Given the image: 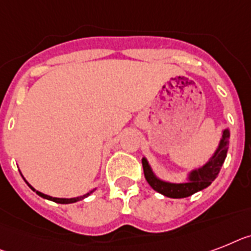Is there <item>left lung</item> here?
<instances>
[{
	"label": "left lung",
	"instance_id": "obj_1",
	"mask_svg": "<svg viewBox=\"0 0 251 251\" xmlns=\"http://www.w3.org/2000/svg\"><path fill=\"white\" fill-rule=\"evenodd\" d=\"M228 144L229 129L226 128V129L222 130V137H221L218 148L214 151L212 158L209 159L202 167L190 172L187 182H185V183H172V182L163 181V179L155 176L150 164H149L148 159L142 158L145 178L155 191L161 194V195L167 196V198H188V196L194 195L195 192L201 191V190L212 185V182L219 175V171H221V168L225 163V159L227 156V150H228Z\"/></svg>",
	"mask_w": 251,
	"mask_h": 251
}]
</instances>
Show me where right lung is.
Segmentation results:
<instances>
[{
  "label": "right lung",
  "mask_w": 251,
  "mask_h": 251,
  "mask_svg": "<svg viewBox=\"0 0 251 251\" xmlns=\"http://www.w3.org/2000/svg\"><path fill=\"white\" fill-rule=\"evenodd\" d=\"M24 181H25V179H24ZM25 182H26V181H25ZM26 185H28L29 187L32 188L33 191H36V188H33L32 186L29 185L28 182H26ZM95 190H96V188H93V190H91L90 192H87L86 195H83V196H78V198H70V199H64V198H52V196H49V195H46V194H42V192H39V191H36V194H37V195L41 196V198L47 199V200H51V201H55V202H57V204H72V202L79 201V200H83V199H84V198H87V196H90L91 194H92V192L95 191Z\"/></svg>",
  "instance_id": "add662e5"
}]
</instances>
